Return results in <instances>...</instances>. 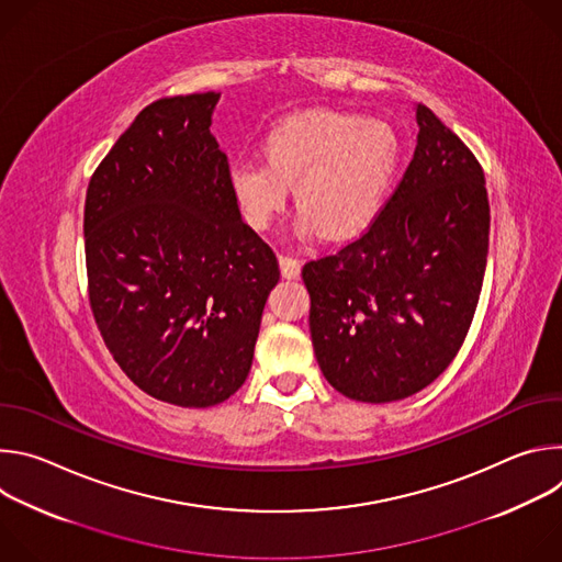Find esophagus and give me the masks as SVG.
<instances>
[{"mask_svg":"<svg viewBox=\"0 0 562 562\" xmlns=\"http://www.w3.org/2000/svg\"><path fill=\"white\" fill-rule=\"evenodd\" d=\"M280 271L286 280L300 276V260L293 256H280Z\"/></svg>","mask_w":562,"mask_h":562,"instance_id":"1","label":"esophagus"}]
</instances>
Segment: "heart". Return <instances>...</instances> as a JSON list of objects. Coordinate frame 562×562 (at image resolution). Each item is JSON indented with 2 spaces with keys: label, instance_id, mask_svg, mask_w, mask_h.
<instances>
[{
  "label": "heart",
  "instance_id": "b5f03b06",
  "mask_svg": "<svg viewBox=\"0 0 562 562\" xmlns=\"http://www.w3.org/2000/svg\"><path fill=\"white\" fill-rule=\"evenodd\" d=\"M262 159L239 162L228 176L251 228H269L293 187L300 233L345 237L380 211L397 171L400 142L378 117L319 109L278 122L262 142Z\"/></svg>",
  "mask_w": 562,
  "mask_h": 562
}]
</instances>
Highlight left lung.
<instances>
[{"mask_svg": "<svg viewBox=\"0 0 562 562\" xmlns=\"http://www.w3.org/2000/svg\"><path fill=\"white\" fill-rule=\"evenodd\" d=\"M416 120L414 159L371 226L302 269L317 364L360 403L409 397L451 364L487 267L483 167L431 109Z\"/></svg>", "mask_w": 562, "mask_h": 562, "instance_id": "left-lung-1", "label": "left lung"}]
</instances>
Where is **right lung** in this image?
Returning a JSON list of instances; mask_svg holds the SVG:
<instances>
[{"mask_svg":"<svg viewBox=\"0 0 562 562\" xmlns=\"http://www.w3.org/2000/svg\"><path fill=\"white\" fill-rule=\"evenodd\" d=\"M217 100L209 91L142 109L85 204L89 302L106 349L144 393L189 409L245 384L280 280L231 193L211 135Z\"/></svg>","mask_w":562,"mask_h":562,"instance_id":"add662e5","label":"right lung"}]
</instances>
